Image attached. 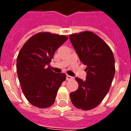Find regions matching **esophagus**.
<instances>
[{
	"mask_svg": "<svg viewBox=\"0 0 131 131\" xmlns=\"http://www.w3.org/2000/svg\"><path fill=\"white\" fill-rule=\"evenodd\" d=\"M73 77H71L70 75H66V79L67 80H70V79H72Z\"/></svg>",
	"mask_w": 131,
	"mask_h": 131,
	"instance_id": "34e87169",
	"label": "esophagus"
}]
</instances>
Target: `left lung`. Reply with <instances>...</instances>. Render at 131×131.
<instances>
[{"instance_id":"1","label":"left lung","mask_w":131,"mask_h":131,"mask_svg":"<svg viewBox=\"0 0 131 131\" xmlns=\"http://www.w3.org/2000/svg\"><path fill=\"white\" fill-rule=\"evenodd\" d=\"M81 62L86 66V81L76 77L79 87L70 94L73 106L82 110L94 109L108 92L115 75V59L105 41L91 31L69 35Z\"/></svg>"}]
</instances>
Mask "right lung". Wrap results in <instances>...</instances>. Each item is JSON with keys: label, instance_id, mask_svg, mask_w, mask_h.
I'll return each mask as SVG.
<instances>
[{"label": "right lung", "instance_id": "1", "mask_svg": "<svg viewBox=\"0 0 131 131\" xmlns=\"http://www.w3.org/2000/svg\"><path fill=\"white\" fill-rule=\"evenodd\" d=\"M68 37L50 32L36 33L27 40L17 57L16 69L24 96L39 108L50 107L66 79L65 73L51 70L54 53Z\"/></svg>", "mask_w": 131, "mask_h": 131}]
</instances>
